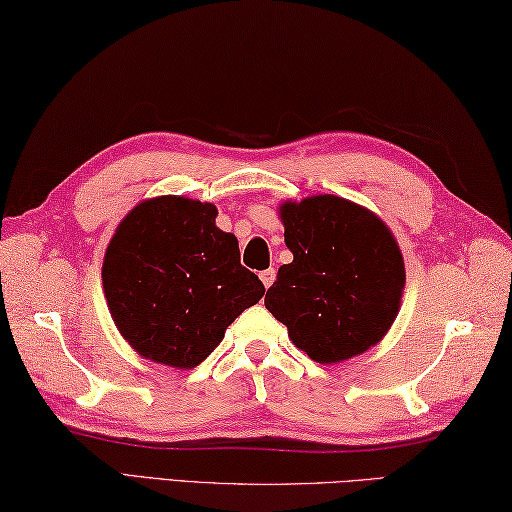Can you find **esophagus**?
Masks as SVG:
<instances>
[{"label":"esophagus","mask_w":512,"mask_h":512,"mask_svg":"<svg viewBox=\"0 0 512 512\" xmlns=\"http://www.w3.org/2000/svg\"><path fill=\"white\" fill-rule=\"evenodd\" d=\"M260 280H263L265 289H269L271 285H274V280H276V269L269 267V269H265V271H260Z\"/></svg>","instance_id":"34e87169"}]
</instances>
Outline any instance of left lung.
<instances>
[{
  "label": "left lung",
  "mask_w": 512,
  "mask_h": 512,
  "mask_svg": "<svg viewBox=\"0 0 512 512\" xmlns=\"http://www.w3.org/2000/svg\"><path fill=\"white\" fill-rule=\"evenodd\" d=\"M294 254L267 289L265 307L291 342L320 364L364 353L393 325L404 289V260L373 212L320 194L280 205Z\"/></svg>",
  "instance_id": "left-lung-1"
}]
</instances>
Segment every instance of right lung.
<instances>
[{
	"label": "right lung",
	"instance_id": "add662e5",
	"mask_svg": "<svg viewBox=\"0 0 512 512\" xmlns=\"http://www.w3.org/2000/svg\"><path fill=\"white\" fill-rule=\"evenodd\" d=\"M216 214L212 203L159 196L114 232L103 291L114 325L143 358L192 369L263 298V283L241 265L236 236L216 227Z\"/></svg>",
	"mask_w": 512,
	"mask_h": 512
}]
</instances>
